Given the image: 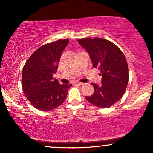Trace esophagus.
I'll list each match as a JSON object with an SVG mask.
<instances>
[{"mask_svg":"<svg viewBox=\"0 0 153 153\" xmlns=\"http://www.w3.org/2000/svg\"><path fill=\"white\" fill-rule=\"evenodd\" d=\"M74 84L75 85H82L84 84V83H82V82H79V81H74Z\"/></svg>","mask_w":153,"mask_h":153,"instance_id":"34e87169","label":"esophagus"}]
</instances>
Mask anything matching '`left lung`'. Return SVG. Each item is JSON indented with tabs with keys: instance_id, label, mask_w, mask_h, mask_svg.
I'll list each match as a JSON object with an SVG mask.
<instances>
[{
	"instance_id": "obj_1",
	"label": "left lung",
	"mask_w": 153,
	"mask_h": 153,
	"mask_svg": "<svg viewBox=\"0 0 153 153\" xmlns=\"http://www.w3.org/2000/svg\"><path fill=\"white\" fill-rule=\"evenodd\" d=\"M78 42L88 52L93 68L100 71L102 84L92 83L94 93L85 97L101 108H109L120 100L129 81V69L122 51L111 42L103 38H82Z\"/></svg>"
}]
</instances>
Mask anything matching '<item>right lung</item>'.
<instances>
[{
    "instance_id": "1",
    "label": "right lung",
    "mask_w": 153,
    "mask_h": 153,
    "mask_svg": "<svg viewBox=\"0 0 153 153\" xmlns=\"http://www.w3.org/2000/svg\"><path fill=\"white\" fill-rule=\"evenodd\" d=\"M68 42V39H58L41 46L23 68V91L30 104L39 111H50L60 106L72 86L71 83L60 84L53 77Z\"/></svg>"
}]
</instances>
